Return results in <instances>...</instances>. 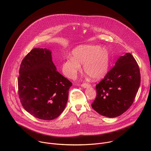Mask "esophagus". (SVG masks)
Listing matches in <instances>:
<instances>
[{
	"mask_svg": "<svg viewBox=\"0 0 151 151\" xmlns=\"http://www.w3.org/2000/svg\"><path fill=\"white\" fill-rule=\"evenodd\" d=\"M91 86V85L90 83H83L81 84V87H82L83 88H88Z\"/></svg>",
	"mask_w": 151,
	"mask_h": 151,
	"instance_id": "obj_1",
	"label": "esophagus"
}]
</instances>
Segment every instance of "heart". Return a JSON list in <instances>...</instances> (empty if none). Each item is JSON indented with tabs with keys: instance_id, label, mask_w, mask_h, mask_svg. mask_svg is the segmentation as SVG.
I'll return each instance as SVG.
<instances>
[{
	"instance_id": "heart-1",
	"label": "heart",
	"mask_w": 151,
	"mask_h": 151,
	"mask_svg": "<svg viewBox=\"0 0 151 151\" xmlns=\"http://www.w3.org/2000/svg\"><path fill=\"white\" fill-rule=\"evenodd\" d=\"M72 57L64 61L62 71L66 76L73 79L81 70H83L94 80L103 78L108 72L109 54L105 47L94 45H80L72 51Z\"/></svg>"
}]
</instances>
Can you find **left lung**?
I'll return each mask as SVG.
<instances>
[{
	"instance_id": "1",
	"label": "left lung",
	"mask_w": 151,
	"mask_h": 151,
	"mask_svg": "<svg viewBox=\"0 0 151 151\" xmlns=\"http://www.w3.org/2000/svg\"><path fill=\"white\" fill-rule=\"evenodd\" d=\"M140 84L138 64L130 53H126L96 85L97 97L91 106L103 116H118L132 105Z\"/></svg>"
}]
</instances>
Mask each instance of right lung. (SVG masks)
<instances>
[{
	"label": "right lung",
	"mask_w": 151,
	"mask_h": 151,
	"mask_svg": "<svg viewBox=\"0 0 151 151\" xmlns=\"http://www.w3.org/2000/svg\"><path fill=\"white\" fill-rule=\"evenodd\" d=\"M19 73L18 94L24 109L43 120L59 116L65 109L72 83L57 71L51 51L33 48L21 62Z\"/></svg>",
	"instance_id": "add662e5"
}]
</instances>
